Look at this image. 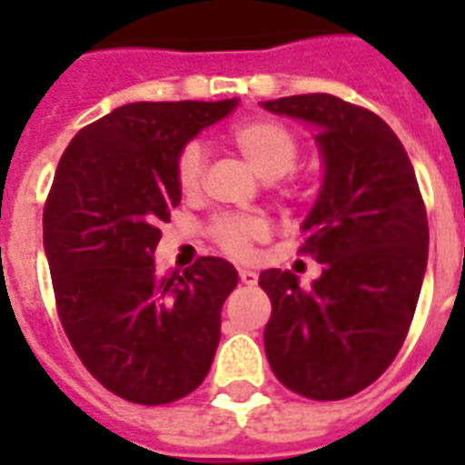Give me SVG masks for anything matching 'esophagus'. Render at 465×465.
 <instances>
[{"label": "esophagus", "mask_w": 465, "mask_h": 465, "mask_svg": "<svg viewBox=\"0 0 465 465\" xmlns=\"http://www.w3.org/2000/svg\"><path fill=\"white\" fill-rule=\"evenodd\" d=\"M239 279H242L243 286H256V282H259V273L252 272V269H239Z\"/></svg>", "instance_id": "esophagus-1"}]
</instances>
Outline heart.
Here are the masks:
<instances>
[{
    "mask_svg": "<svg viewBox=\"0 0 465 465\" xmlns=\"http://www.w3.org/2000/svg\"><path fill=\"white\" fill-rule=\"evenodd\" d=\"M229 139L263 179L286 176L296 166L299 153H302L299 136L286 124L266 119V116H252V119L233 124L229 129ZM203 173H206V152L199 142H189L176 156V183L182 193L193 196L199 192ZM306 196H309V186L303 182L292 179L282 186V199L286 202H303ZM206 232L222 252L243 259L252 253L253 243L266 236V223L256 216L222 213L212 219Z\"/></svg>",
    "mask_w": 465,
    "mask_h": 465,
    "instance_id": "obj_1",
    "label": "heart"
}]
</instances>
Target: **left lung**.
Listing matches in <instances>:
<instances>
[{
    "instance_id": "1",
    "label": "left lung",
    "mask_w": 465,
    "mask_h": 465,
    "mask_svg": "<svg viewBox=\"0 0 465 465\" xmlns=\"http://www.w3.org/2000/svg\"><path fill=\"white\" fill-rule=\"evenodd\" d=\"M273 114L313 124L323 186L302 226L299 253L323 263L303 289L269 269L263 349L283 386L313 401L359 393L401 351L429 259V219L399 136L381 116L333 94L263 102Z\"/></svg>"
}]
</instances>
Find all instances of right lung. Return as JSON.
Here are the masks:
<instances>
[{
  "instance_id": "right-lung-1",
  "label": "right lung",
  "mask_w": 465,
  "mask_h": 465,
  "mask_svg": "<svg viewBox=\"0 0 465 465\" xmlns=\"http://www.w3.org/2000/svg\"><path fill=\"white\" fill-rule=\"evenodd\" d=\"M236 106L136 102L84 126L59 159L45 203L56 313L86 371L142 406L189 396L212 369L222 306L239 273L219 256L159 276V222L182 202L176 156Z\"/></svg>"
}]
</instances>
